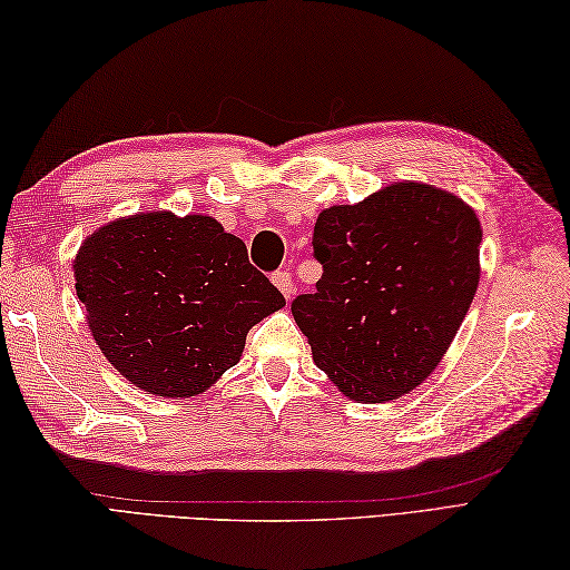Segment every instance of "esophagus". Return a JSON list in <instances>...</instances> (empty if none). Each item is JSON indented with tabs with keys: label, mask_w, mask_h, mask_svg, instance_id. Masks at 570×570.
I'll use <instances>...</instances> for the list:
<instances>
[{
	"label": "esophagus",
	"mask_w": 570,
	"mask_h": 570,
	"mask_svg": "<svg viewBox=\"0 0 570 570\" xmlns=\"http://www.w3.org/2000/svg\"><path fill=\"white\" fill-rule=\"evenodd\" d=\"M272 282H274V286L278 288V292L284 294V298H286V301H292V298H294V294H296V286H294V278H292V274H288L286 269H282V272H274V274H272Z\"/></svg>",
	"instance_id": "1"
}]
</instances>
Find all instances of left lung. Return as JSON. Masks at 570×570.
<instances>
[{"instance_id": "1", "label": "left lung", "mask_w": 570, "mask_h": 570, "mask_svg": "<svg viewBox=\"0 0 570 570\" xmlns=\"http://www.w3.org/2000/svg\"><path fill=\"white\" fill-rule=\"evenodd\" d=\"M480 242L468 203L414 180L318 215L323 276L292 313L337 390L382 404L439 367L478 292Z\"/></svg>"}]
</instances>
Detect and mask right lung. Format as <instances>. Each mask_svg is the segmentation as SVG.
I'll return each instance as SVG.
<instances>
[{"mask_svg":"<svg viewBox=\"0 0 570 570\" xmlns=\"http://www.w3.org/2000/svg\"><path fill=\"white\" fill-rule=\"evenodd\" d=\"M72 272L102 355L166 399L203 394L237 365L252 325L286 306L210 215L119 217L82 242Z\"/></svg>","mask_w":570,"mask_h":570,"instance_id":"add662e5","label":"right lung"}]
</instances>
